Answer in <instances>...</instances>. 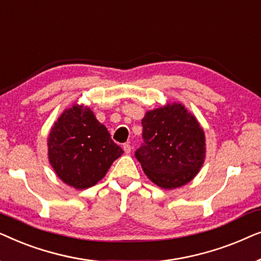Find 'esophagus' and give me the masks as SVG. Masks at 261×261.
Instances as JSON below:
<instances>
[{"label": "esophagus", "instance_id": "34e87169", "mask_svg": "<svg viewBox=\"0 0 261 261\" xmlns=\"http://www.w3.org/2000/svg\"><path fill=\"white\" fill-rule=\"evenodd\" d=\"M122 147H123L124 153H126V154H129L130 151H132V146L129 145V142H126V144H123Z\"/></svg>", "mask_w": 261, "mask_h": 261}]
</instances>
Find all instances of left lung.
Returning <instances> with one entry per match:
<instances>
[{"label":"left lung","mask_w":261,"mask_h":261,"mask_svg":"<svg viewBox=\"0 0 261 261\" xmlns=\"http://www.w3.org/2000/svg\"><path fill=\"white\" fill-rule=\"evenodd\" d=\"M144 142L135 152L142 170L163 189L183 187L205 158V137L198 121L180 103L149 110L141 120Z\"/></svg>","instance_id":"obj_1"}]
</instances>
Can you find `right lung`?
Here are the masks:
<instances>
[{"label": "right lung", "mask_w": 261, "mask_h": 261, "mask_svg": "<svg viewBox=\"0 0 261 261\" xmlns=\"http://www.w3.org/2000/svg\"><path fill=\"white\" fill-rule=\"evenodd\" d=\"M47 146L57 176L80 190L101 180L123 153L105 124L83 105H73L59 116L49 132Z\"/></svg>", "instance_id": "right-lung-1"}]
</instances>
